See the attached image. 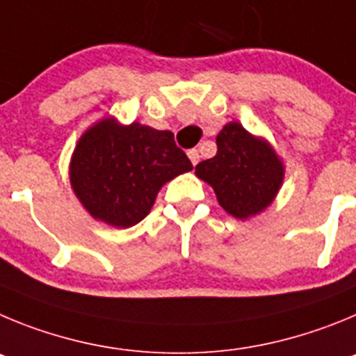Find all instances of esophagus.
I'll return each instance as SVG.
<instances>
[{"label": "esophagus", "instance_id": "34e87169", "mask_svg": "<svg viewBox=\"0 0 356 356\" xmlns=\"http://www.w3.org/2000/svg\"><path fill=\"white\" fill-rule=\"evenodd\" d=\"M188 158H190V161L193 163V166H195L198 163V159H200V154H198L197 149H191V150H188Z\"/></svg>", "mask_w": 356, "mask_h": 356}]
</instances>
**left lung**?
I'll return each instance as SVG.
<instances>
[{
  "label": "left lung",
  "instance_id": "left-lung-1",
  "mask_svg": "<svg viewBox=\"0 0 356 356\" xmlns=\"http://www.w3.org/2000/svg\"><path fill=\"white\" fill-rule=\"evenodd\" d=\"M216 156L200 161L195 174L213 186L220 206L245 220L270 206L284 179V166L262 140L230 122L216 136Z\"/></svg>",
  "mask_w": 356,
  "mask_h": 356
}]
</instances>
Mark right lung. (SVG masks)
<instances>
[{
	"mask_svg": "<svg viewBox=\"0 0 356 356\" xmlns=\"http://www.w3.org/2000/svg\"><path fill=\"white\" fill-rule=\"evenodd\" d=\"M193 168L174 133L102 120L86 131L70 161V182L88 213L127 229L149 214L161 186Z\"/></svg>",
	"mask_w": 356,
	"mask_h": 356,
	"instance_id": "add662e5",
	"label": "right lung"
}]
</instances>
